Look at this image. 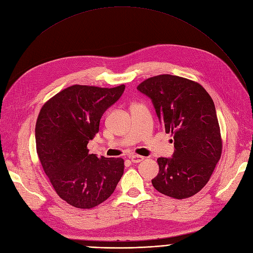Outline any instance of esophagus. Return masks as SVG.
<instances>
[{
  "label": "esophagus",
  "instance_id": "34e87169",
  "mask_svg": "<svg viewBox=\"0 0 253 253\" xmlns=\"http://www.w3.org/2000/svg\"><path fill=\"white\" fill-rule=\"evenodd\" d=\"M129 159H130V161L133 162V163H140V162H142V161H144V156H141V155H138V154H134V155H131V156H129Z\"/></svg>",
  "mask_w": 253,
  "mask_h": 253
}]
</instances>
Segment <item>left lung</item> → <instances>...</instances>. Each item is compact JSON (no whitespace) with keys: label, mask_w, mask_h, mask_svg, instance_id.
<instances>
[{"label":"left lung","mask_w":253,"mask_h":253,"mask_svg":"<svg viewBox=\"0 0 253 253\" xmlns=\"http://www.w3.org/2000/svg\"><path fill=\"white\" fill-rule=\"evenodd\" d=\"M137 88L152 100L166 133L174 138L173 158L158 159L153 187L178 200L195 196L208 183L222 152L212 98L200 83L170 74L150 77Z\"/></svg>","instance_id":"obj_1"}]
</instances>
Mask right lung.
Segmentation results:
<instances>
[{
  "instance_id": "add662e5",
  "label": "right lung",
  "mask_w": 253,
  "mask_h": 253,
  "mask_svg": "<svg viewBox=\"0 0 253 253\" xmlns=\"http://www.w3.org/2000/svg\"><path fill=\"white\" fill-rule=\"evenodd\" d=\"M125 87L75 84L41 108L35 128L38 158L58 197L71 206L100 205L113 194L124 174L122 158H98L89 153L87 143L99 131L103 113Z\"/></svg>"
}]
</instances>
